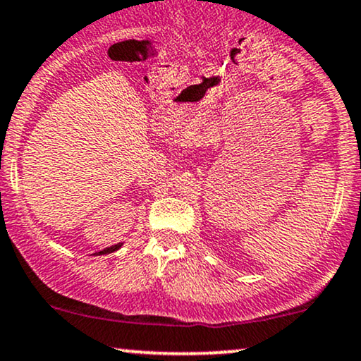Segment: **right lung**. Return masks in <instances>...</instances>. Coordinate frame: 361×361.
Here are the masks:
<instances>
[{
  "mask_svg": "<svg viewBox=\"0 0 361 361\" xmlns=\"http://www.w3.org/2000/svg\"><path fill=\"white\" fill-rule=\"evenodd\" d=\"M121 245H115V246H109V248H106V250H103V252H99L102 255H106V253H113V252H116L118 248H120Z\"/></svg>",
  "mask_w": 361,
  "mask_h": 361,
  "instance_id": "obj_1",
  "label": "right lung"
}]
</instances>
